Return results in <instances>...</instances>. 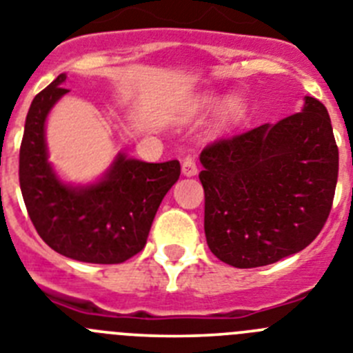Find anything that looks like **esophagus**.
Returning <instances> with one entry per match:
<instances>
[{
    "label": "esophagus",
    "instance_id": "34e87169",
    "mask_svg": "<svg viewBox=\"0 0 353 353\" xmlns=\"http://www.w3.org/2000/svg\"><path fill=\"white\" fill-rule=\"evenodd\" d=\"M181 170H183V176L192 177L196 174V163L192 157H184L181 161Z\"/></svg>",
    "mask_w": 353,
    "mask_h": 353
}]
</instances>
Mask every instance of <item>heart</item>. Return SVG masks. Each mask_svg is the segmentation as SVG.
<instances>
[{
    "label": "heart",
    "mask_w": 353,
    "mask_h": 353,
    "mask_svg": "<svg viewBox=\"0 0 353 353\" xmlns=\"http://www.w3.org/2000/svg\"><path fill=\"white\" fill-rule=\"evenodd\" d=\"M220 105V100L214 97H208L202 100V109L204 110H214L216 107ZM248 112L246 101L241 97H230L225 101L223 110H221V117L225 123H237L241 121Z\"/></svg>",
    "instance_id": "obj_1"
}]
</instances>
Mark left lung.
<instances>
[{"label":"left lung","mask_w":353,"mask_h":353,"mask_svg":"<svg viewBox=\"0 0 353 353\" xmlns=\"http://www.w3.org/2000/svg\"><path fill=\"white\" fill-rule=\"evenodd\" d=\"M338 161L331 117L313 97L274 125L209 144L199 174L209 250L239 269L304 250L331 212Z\"/></svg>","instance_id":"obj_1"}]
</instances>
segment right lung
<instances>
[{
    "mask_svg": "<svg viewBox=\"0 0 353 353\" xmlns=\"http://www.w3.org/2000/svg\"><path fill=\"white\" fill-rule=\"evenodd\" d=\"M58 75L31 101L19 153L28 214L54 252L88 263H121L145 246L161 200L179 179L177 160L145 163L119 153L98 183L72 186L49 163L46 121L68 93Z\"/></svg>",
    "mask_w": 353,
    "mask_h": 353,
    "instance_id": "add662e5",
    "label": "right lung"
}]
</instances>
